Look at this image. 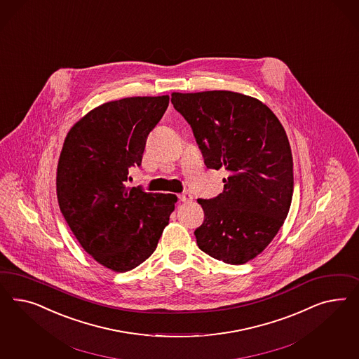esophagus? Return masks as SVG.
<instances>
[{
	"label": "esophagus",
	"instance_id": "1",
	"mask_svg": "<svg viewBox=\"0 0 359 359\" xmlns=\"http://www.w3.org/2000/svg\"><path fill=\"white\" fill-rule=\"evenodd\" d=\"M179 200L183 201V203H191V201L194 200V196L191 195V194H188V192H184V194L179 195Z\"/></svg>",
	"mask_w": 359,
	"mask_h": 359
}]
</instances>
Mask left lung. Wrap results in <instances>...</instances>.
I'll use <instances>...</instances> for the list:
<instances>
[{
    "label": "left lung",
    "instance_id": "1",
    "mask_svg": "<svg viewBox=\"0 0 359 359\" xmlns=\"http://www.w3.org/2000/svg\"><path fill=\"white\" fill-rule=\"evenodd\" d=\"M171 102L208 168L229 172L222 194L197 200L204 209L197 246L230 264L251 261L278 234L292 201V152L280 121L259 100L230 90L174 92Z\"/></svg>",
    "mask_w": 359,
    "mask_h": 359
}]
</instances>
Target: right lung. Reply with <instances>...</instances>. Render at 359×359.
<instances>
[{
	"label": "right lung",
	"instance_id": "right-lung-1",
	"mask_svg": "<svg viewBox=\"0 0 359 359\" xmlns=\"http://www.w3.org/2000/svg\"><path fill=\"white\" fill-rule=\"evenodd\" d=\"M168 102V96L105 102L65 137L56 172L60 212L81 248L111 271L146 261L174 212L176 196L125 184Z\"/></svg>",
	"mask_w": 359,
	"mask_h": 359
}]
</instances>
